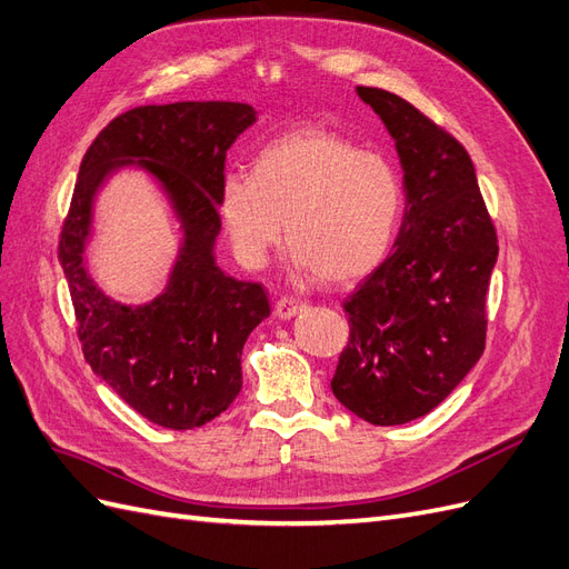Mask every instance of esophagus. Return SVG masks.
Returning a JSON list of instances; mask_svg holds the SVG:
<instances>
[{
  "mask_svg": "<svg viewBox=\"0 0 569 569\" xmlns=\"http://www.w3.org/2000/svg\"><path fill=\"white\" fill-rule=\"evenodd\" d=\"M303 311V303L299 299H291V297H280L278 301H274V316H278L280 320H289L295 318L297 313Z\"/></svg>",
  "mask_w": 569,
  "mask_h": 569,
  "instance_id": "esophagus-1",
  "label": "esophagus"
}]
</instances>
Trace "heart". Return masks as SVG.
<instances>
[{
  "label": "heart",
  "instance_id": "heart-1",
  "mask_svg": "<svg viewBox=\"0 0 569 569\" xmlns=\"http://www.w3.org/2000/svg\"><path fill=\"white\" fill-rule=\"evenodd\" d=\"M401 206V178L385 157L322 128L268 142L251 176L230 173L220 187V216L239 261L261 266L284 218L291 266L327 284L356 282L385 261Z\"/></svg>",
  "mask_w": 569,
  "mask_h": 569
}]
</instances>
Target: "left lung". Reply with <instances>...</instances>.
Here are the masks:
<instances>
[{"label": "left lung", "instance_id": "8db88e82", "mask_svg": "<svg viewBox=\"0 0 569 569\" xmlns=\"http://www.w3.org/2000/svg\"><path fill=\"white\" fill-rule=\"evenodd\" d=\"M403 168L406 209L385 263L343 301L349 341L332 391L370 425L435 410L485 351L496 228L465 147L406 99L356 88Z\"/></svg>", "mask_w": 569, "mask_h": 569}]
</instances>
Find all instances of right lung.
<instances>
[{
    "mask_svg": "<svg viewBox=\"0 0 569 569\" xmlns=\"http://www.w3.org/2000/svg\"><path fill=\"white\" fill-rule=\"evenodd\" d=\"M253 123V107L239 101L137 107L113 118L80 163L59 261L82 353L97 377L159 427L194 429L228 410L242 389L244 341L270 316L261 284L234 280L216 263L226 157ZM126 164L158 180L183 234L167 289L140 307L111 300L83 258L96 192Z\"/></svg>",
    "mask_w": 569,
    "mask_h": 569,
    "instance_id": "add662e5",
    "label": "right lung"
}]
</instances>
